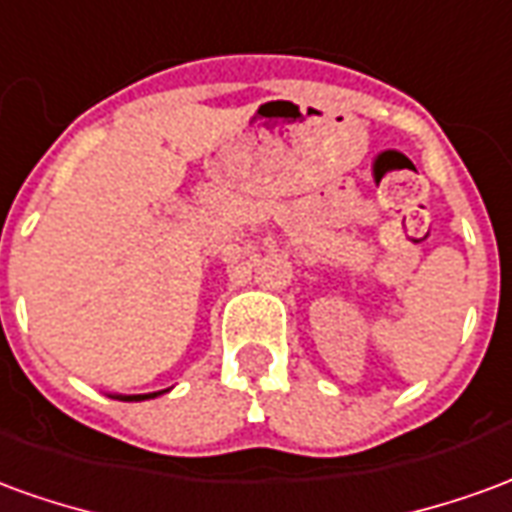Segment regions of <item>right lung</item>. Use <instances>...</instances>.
<instances>
[{
	"mask_svg": "<svg viewBox=\"0 0 512 512\" xmlns=\"http://www.w3.org/2000/svg\"><path fill=\"white\" fill-rule=\"evenodd\" d=\"M161 392H150V395H120V400H145V397H156Z\"/></svg>",
	"mask_w": 512,
	"mask_h": 512,
	"instance_id": "right-lung-1",
	"label": "right lung"
}]
</instances>
